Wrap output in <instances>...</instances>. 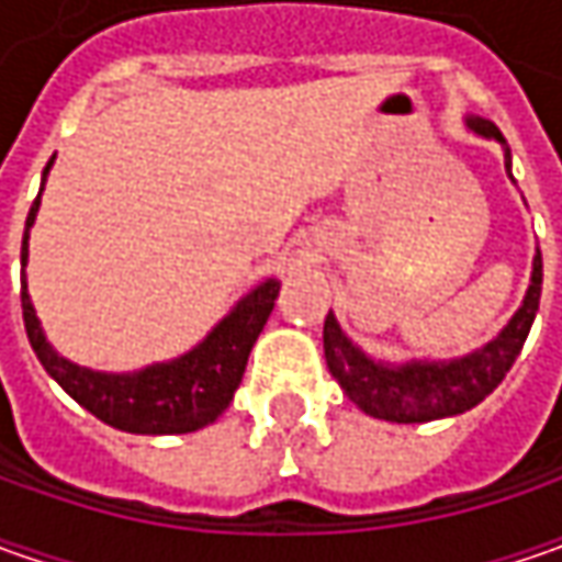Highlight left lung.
<instances>
[{"label": "left lung", "instance_id": "obj_1", "mask_svg": "<svg viewBox=\"0 0 562 562\" xmlns=\"http://www.w3.org/2000/svg\"><path fill=\"white\" fill-rule=\"evenodd\" d=\"M465 127L485 140L501 143L504 165H507V175L513 181V171H509L513 156H509L504 134L479 115H469ZM538 303H541V249H535V259H531V281L529 291L522 296V306L485 347L453 359L387 362V359L369 357L362 347H357L340 328L335 313H328L325 318V362H328V372L335 375L337 384L344 387V394L372 419L413 425V422L460 416L465 409L479 406L507 378L509 366L516 362L526 337H529Z\"/></svg>", "mask_w": 562, "mask_h": 562}]
</instances>
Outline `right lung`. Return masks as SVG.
I'll return each mask as SVG.
<instances>
[{"instance_id": "obj_1", "label": "right lung", "mask_w": 562, "mask_h": 562, "mask_svg": "<svg viewBox=\"0 0 562 562\" xmlns=\"http://www.w3.org/2000/svg\"><path fill=\"white\" fill-rule=\"evenodd\" d=\"M49 168L53 159L43 168V187ZM40 196L27 212L21 266H27L31 256L27 240L40 212ZM278 288H281L278 278H266L262 284L244 293L196 347H190L181 357L153 362L134 372H99L61 357L46 340V331L36 318L27 293V274L21 278V310L36 359L43 362L49 378L61 384V391L75 397L83 409H90L105 425L131 435H187L212 425L234 400V391L240 387V378L247 369L249 350L274 310Z\"/></svg>"}]
</instances>
